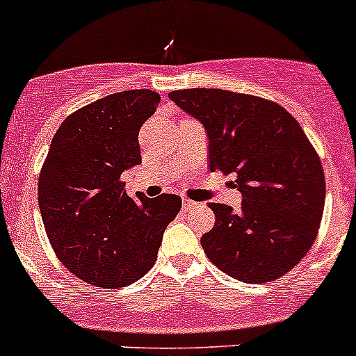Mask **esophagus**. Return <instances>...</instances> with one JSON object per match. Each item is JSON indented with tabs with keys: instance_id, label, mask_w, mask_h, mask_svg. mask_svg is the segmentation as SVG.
I'll use <instances>...</instances> for the list:
<instances>
[{
	"instance_id": "1",
	"label": "esophagus",
	"mask_w": 356,
	"mask_h": 356,
	"mask_svg": "<svg viewBox=\"0 0 356 356\" xmlns=\"http://www.w3.org/2000/svg\"><path fill=\"white\" fill-rule=\"evenodd\" d=\"M196 205H198V203L193 202V200H189V198H182V209H184V210L193 209V207H196Z\"/></svg>"
}]
</instances>
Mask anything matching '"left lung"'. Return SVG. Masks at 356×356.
<instances>
[{
  "mask_svg": "<svg viewBox=\"0 0 356 356\" xmlns=\"http://www.w3.org/2000/svg\"><path fill=\"white\" fill-rule=\"evenodd\" d=\"M209 137V167L236 177L241 209L209 203L216 224L202 236L207 257L245 284L291 271L312 248L325 205L315 147L277 102L220 88L168 94Z\"/></svg>",
  "mask_w": 356,
  "mask_h": 356,
  "instance_id": "left-lung-1",
  "label": "left lung"
}]
</instances>
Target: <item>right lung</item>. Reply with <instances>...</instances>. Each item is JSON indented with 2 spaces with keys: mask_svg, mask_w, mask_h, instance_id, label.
Listing matches in <instances>:
<instances>
[{
  "mask_svg": "<svg viewBox=\"0 0 356 356\" xmlns=\"http://www.w3.org/2000/svg\"><path fill=\"white\" fill-rule=\"evenodd\" d=\"M151 90L111 94L64 120L38 182V203L58 261L86 284L120 289L153 268L177 195L129 196L123 172L140 161L139 130L154 115Z\"/></svg>",
  "mask_w": 356,
  "mask_h": 356,
  "instance_id": "add662e5",
  "label": "right lung"
}]
</instances>
